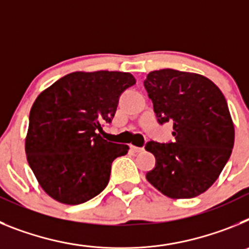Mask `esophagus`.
<instances>
[{"label":"esophagus","mask_w":249,"mask_h":249,"mask_svg":"<svg viewBox=\"0 0 249 249\" xmlns=\"http://www.w3.org/2000/svg\"><path fill=\"white\" fill-rule=\"evenodd\" d=\"M131 149L135 152H143L144 151V148H142V147H136V146H133V144H131Z\"/></svg>","instance_id":"1"}]
</instances>
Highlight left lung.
<instances>
[{"label": "left lung", "mask_w": 249, "mask_h": 249, "mask_svg": "<svg viewBox=\"0 0 249 249\" xmlns=\"http://www.w3.org/2000/svg\"><path fill=\"white\" fill-rule=\"evenodd\" d=\"M158 122H173V143L148 142L156 157L147 181L169 198H193L219 177L234 144L227 101L207 77L164 68L144 80Z\"/></svg>", "instance_id": "8db88e82"}]
</instances>
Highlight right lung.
I'll list each match as a JSON object with an SVG mask.
<instances>
[{
    "label": "right lung",
    "mask_w": 249,
    "mask_h": 249,
    "mask_svg": "<svg viewBox=\"0 0 249 249\" xmlns=\"http://www.w3.org/2000/svg\"><path fill=\"white\" fill-rule=\"evenodd\" d=\"M136 83L128 72H72L38 94L30 112L25 141L28 164L39 186L63 204H81L108 184L114 158L127 144L101 137L118 98Z\"/></svg>",
    "instance_id": "1"
}]
</instances>
